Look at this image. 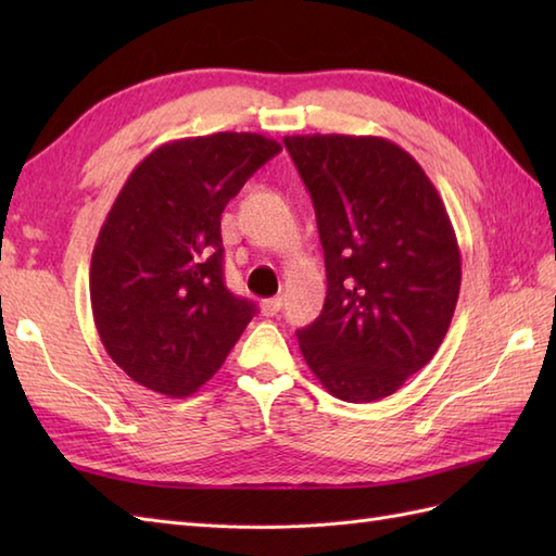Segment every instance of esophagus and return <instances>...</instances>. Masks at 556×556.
<instances>
[{"mask_svg": "<svg viewBox=\"0 0 556 556\" xmlns=\"http://www.w3.org/2000/svg\"><path fill=\"white\" fill-rule=\"evenodd\" d=\"M281 308V296H271V299H265L263 303H260V311H263L265 315H277Z\"/></svg>", "mask_w": 556, "mask_h": 556, "instance_id": "obj_1", "label": "esophagus"}]
</instances>
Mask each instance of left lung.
<instances>
[{
	"label": "left lung",
	"mask_w": 556,
	"mask_h": 556,
	"mask_svg": "<svg viewBox=\"0 0 556 556\" xmlns=\"http://www.w3.org/2000/svg\"><path fill=\"white\" fill-rule=\"evenodd\" d=\"M313 198L327 299L296 332L329 394L368 404L432 361L452 325L460 251L440 193L380 136H285Z\"/></svg>",
	"instance_id": "1"
}]
</instances>
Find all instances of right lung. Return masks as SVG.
I'll list each match as a JSON object with an SVG mask.
<instances>
[{
	"label": "right lung",
	"instance_id": "add662e5",
	"mask_svg": "<svg viewBox=\"0 0 556 556\" xmlns=\"http://www.w3.org/2000/svg\"><path fill=\"white\" fill-rule=\"evenodd\" d=\"M281 146L222 131L155 148L128 174L90 260V303L110 358L152 392H198L253 320L224 287L222 212Z\"/></svg>",
	"mask_w": 556,
	"mask_h": 556
}]
</instances>
